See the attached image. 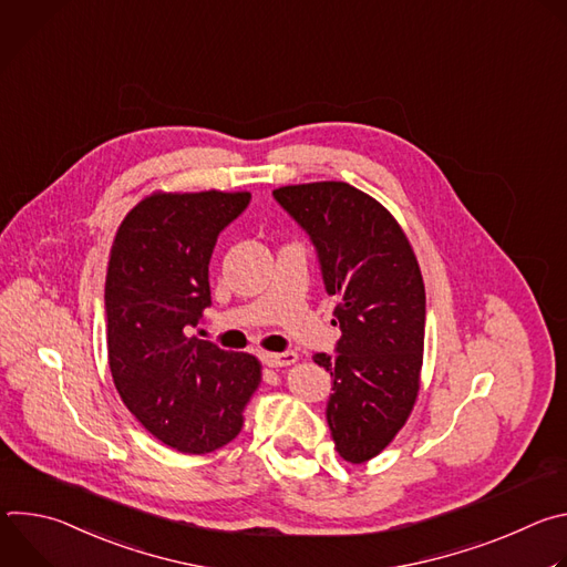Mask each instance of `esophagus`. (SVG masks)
Wrapping results in <instances>:
<instances>
[{
  "label": "esophagus",
  "mask_w": 567,
  "mask_h": 567,
  "mask_svg": "<svg viewBox=\"0 0 567 567\" xmlns=\"http://www.w3.org/2000/svg\"><path fill=\"white\" fill-rule=\"evenodd\" d=\"M262 361L269 368H287V365H293L298 361V354L296 352H280V354L267 352V354H262Z\"/></svg>",
  "instance_id": "1"
}]
</instances>
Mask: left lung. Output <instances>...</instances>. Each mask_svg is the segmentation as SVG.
<instances>
[{
  "instance_id": "left-lung-1",
  "label": "left lung",
  "mask_w": 567,
  "mask_h": 567,
  "mask_svg": "<svg viewBox=\"0 0 567 567\" xmlns=\"http://www.w3.org/2000/svg\"><path fill=\"white\" fill-rule=\"evenodd\" d=\"M274 197L309 233L339 298V354L313 361L334 379L328 422L339 455L365 464L409 422L422 385L426 293L415 251L394 215L346 182L282 186Z\"/></svg>"
}]
</instances>
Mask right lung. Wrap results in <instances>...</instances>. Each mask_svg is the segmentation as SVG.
Segmentation results:
<instances>
[{"label":"right lung","mask_w":567,"mask_h":567,"mask_svg":"<svg viewBox=\"0 0 567 567\" xmlns=\"http://www.w3.org/2000/svg\"><path fill=\"white\" fill-rule=\"evenodd\" d=\"M251 193L143 197L121 221L107 262V361L130 413L188 455L213 453L245 429L262 363L188 337L210 305L208 262L219 230Z\"/></svg>","instance_id":"obj_1"}]
</instances>
